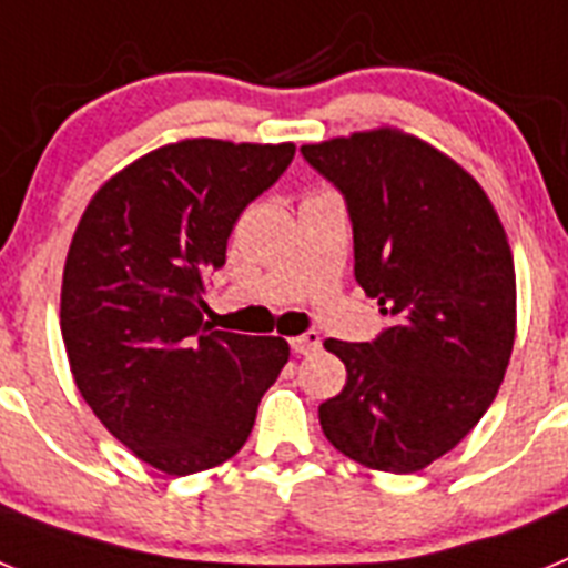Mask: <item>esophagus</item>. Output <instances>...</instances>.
I'll use <instances>...</instances> for the list:
<instances>
[{
	"label": "esophagus",
	"instance_id": "1",
	"mask_svg": "<svg viewBox=\"0 0 568 568\" xmlns=\"http://www.w3.org/2000/svg\"><path fill=\"white\" fill-rule=\"evenodd\" d=\"M290 346H293L295 355L315 353V349H318V346H321V335L315 333V329H310V333L295 335V338H290Z\"/></svg>",
	"mask_w": 568,
	"mask_h": 568
}]
</instances>
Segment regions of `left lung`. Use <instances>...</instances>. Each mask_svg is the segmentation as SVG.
Listing matches in <instances>:
<instances>
[{"mask_svg": "<svg viewBox=\"0 0 568 568\" xmlns=\"http://www.w3.org/2000/svg\"><path fill=\"white\" fill-rule=\"evenodd\" d=\"M353 222L355 281L389 318L375 341H324L346 386L321 429L369 469L418 471L484 418L515 344V264L480 184L415 135L304 144Z\"/></svg>", "mask_w": 568, "mask_h": 568, "instance_id": "obj_1", "label": "left lung"}]
</instances>
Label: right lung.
Returning a JSON list of instances; mask_svg holds the SVG:
<instances>
[{
    "instance_id": "right-lung-1",
    "label": "right lung",
    "mask_w": 568,
    "mask_h": 568,
    "mask_svg": "<svg viewBox=\"0 0 568 568\" xmlns=\"http://www.w3.org/2000/svg\"><path fill=\"white\" fill-rule=\"evenodd\" d=\"M293 155V144L219 139L159 148L90 199L70 241L62 338L79 393L168 475L233 458L290 358L284 338L210 327L202 295L239 215Z\"/></svg>"
}]
</instances>
